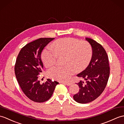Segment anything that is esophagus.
Returning <instances> with one entry per match:
<instances>
[{
  "instance_id": "34e87169",
  "label": "esophagus",
  "mask_w": 124,
  "mask_h": 124,
  "mask_svg": "<svg viewBox=\"0 0 124 124\" xmlns=\"http://www.w3.org/2000/svg\"><path fill=\"white\" fill-rule=\"evenodd\" d=\"M63 83H64V84H65L67 85H70L72 84V82H63Z\"/></svg>"
}]
</instances>
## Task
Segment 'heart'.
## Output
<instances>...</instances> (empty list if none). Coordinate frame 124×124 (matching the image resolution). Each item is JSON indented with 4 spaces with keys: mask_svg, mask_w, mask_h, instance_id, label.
<instances>
[{
    "mask_svg": "<svg viewBox=\"0 0 124 124\" xmlns=\"http://www.w3.org/2000/svg\"><path fill=\"white\" fill-rule=\"evenodd\" d=\"M52 48H46L42 54V61L46 67L55 64L57 55H65L64 67H55L48 70V76L57 80H67L76 71L87 67L91 59L93 51L90 45L85 41L72 38L56 40L51 44Z\"/></svg>",
    "mask_w": 124,
    "mask_h": 124,
    "instance_id": "b5f03b06",
    "label": "heart"
}]
</instances>
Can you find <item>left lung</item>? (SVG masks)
Masks as SVG:
<instances>
[{"mask_svg":"<svg viewBox=\"0 0 124 124\" xmlns=\"http://www.w3.org/2000/svg\"><path fill=\"white\" fill-rule=\"evenodd\" d=\"M93 50V55L89 65L77 76L86 81H80L77 85L79 91L73 96L76 101L87 103L93 101L101 94L106 87L110 74L107 54L101 45L94 40L86 37Z\"/></svg>","mask_w":124,"mask_h":124,"instance_id":"1","label":"left lung"}]
</instances>
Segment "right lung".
<instances>
[{"mask_svg": "<svg viewBox=\"0 0 124 124\" xmlns=\"http://www.w3.org/2000/svg\"><path fill=\"white\" fill-rule=\"evenodd\" d=\"M54 38H40L28 43L17 56L15 65L17 80L22 91L28 98L36 102L47 101L52 96L59 82L50 79L43 84L39 80L43 64L42 51Z\"/></svg>", "mask_w": 124, "mask_h": 124, "instance_id": "obj_1", "label": "right lung"}]
</instances>
